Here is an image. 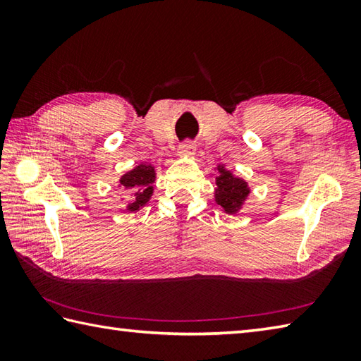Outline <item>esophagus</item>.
I'll list each match as a JSON object with an SVG mask.
<instances>
[{
	"label": "esophagus",
	"mask_w": 361,
	"mask_h": 361,
	"mask_svg": "<svg viewBox=\"0 0 361 361\" xmlns=\"http://www.w3.org/2000/svg\"><path fill=\"white\" fill-rule=\"evenodd\" d=\"M195 150H197V147H195V144H192V142H185V144L180 145V153L183 157H192Z\"/></svg>",
	"instance_id": "obj_1"
}]
</instances>
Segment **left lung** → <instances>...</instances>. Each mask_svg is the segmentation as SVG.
I'll return each instance as SVG.
<instances>
[{"instance_id":"obj_1","label":"left lung","mask_w":361,"mask_h":361,"mask_svg":"<svg viewBox=\"0 0 361 361\" xmlns=\"http://www.w3.org/2000/svg\"><path fill=\"white\" fill-rule=\"evenodd\" d=\"M216 189H214V200L220 206L221 211L235 216L243 208L245 202L248 200L251 189L248 181L228 171L225 164L216 167Z\"/></svg>"}]
</instances>
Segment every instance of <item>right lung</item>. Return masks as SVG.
<instances>
[{
	"mask_svg": "<svg viewBox=\"0 0 361 361\" xmlns=\"http://www.w3.org/2000/svg\"><path fill=\"white\" fill-rule=\"evenodd\" d=\"M157 181V169L150 163H140L121 175L118 188L127 190L130 200L126 204V211L136 212L150 202L153 195V185Z\"/></svg>",
	"mask_w": 361,
	"mask_h": 361,
	"instance_id": "1",
	"label": "right lung"
}]
</instances>
